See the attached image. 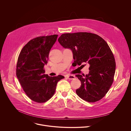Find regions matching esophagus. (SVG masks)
Masks as SVG:
<instances>
[{
	"mask_svg": "<svg viewBox=\"0 0 131 131\" xmlns=\"http://www.w3.org/2000/svg\"><path fill=\"white\" fill-rule=\"evenodd\" d=\"M66 77L68 79H70V80L73 79H74V78H75V76H74V75H69V74H67V75L66 76Z\"/></svg>",
	"mask_w": 131,
	"mask_h": 131,
	"instance_id": "1",
	"label": "esophagus"
}]
</instances>
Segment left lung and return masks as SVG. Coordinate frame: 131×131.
<instances>
[{"label":"left lung","mask_w":131,"mask_h":131,"mask_svg":"<svg viewBox=\"0 0 131 131\" xmlns=\"http://www.w3.org/2000/svg\"><path fill=\"white\" fill-rule=\"evenodd\" d=\"M58 41L72 51L76 65H90L89 74L76 75L81 83L77 94L90 103L102 99L113 82L116 70L114 56L107 43L99 35L86 32L63 34Z\"/></svg>","instance_id":"1"}]
</instances>
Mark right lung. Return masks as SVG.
I'll return each instance as SVG.
<instances>
[{
  "label": "right lung",
  "instance_id": "obj_1",
  "mask_svg": "<svg viewBox=\"0 0 131 131\" xmlns=\"http://www.w3.org/2000/svg\"><path fill=\"white\" fill-rule=\"evenodd\" d=\"M58 35L36 37L22 49L16 65V73L27 96L37 103H45L54 95L62 75L50 77L45 74L50 51L57 40Z\"/></svg>",
  "mask_w": 131,
  "mask_h": 131
}]
</instances>
